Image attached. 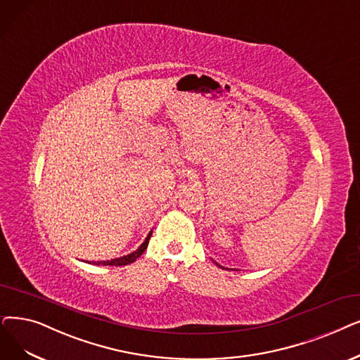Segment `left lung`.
<instances>
[{
	"instance_id": "obj_1",
	"label": "left lung",
	"mask_w": 360,
	"mask_h": 360,
	"mask_svg": "<svg viewBox=\"0 0 360 360\" xmlns=\"http://www.w3.org/2000/svg\"><path fill=\"white\" fill-rule=\"evenodd\" d=\"M214 263H216V262H214ZM216 264H217V263H216ZM217 266H219V268H222V269H226V268H224V266H221V264H217Z\"/></svg>"
}]
</instances>
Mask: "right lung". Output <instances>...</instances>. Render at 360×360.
<instances>
[{
    "instance_id": "add662e5",
    "label": "right lung",
    "mask_w": 360,
    "mask_h": 360,
    "mask_svg": "<svg viewBox=\"0 0 360 360\" xmlns=\"http://www.w3.org/2000/svg\"><path fill=\"white\" fill-rule=\"evenodd\" d=\"M151 233H153V231H150V232H148V236H147V238L144 240V243H143L141 245H139V247L135 250V252H132V253H129V255H127V256H122V257L112 259V260L92 262V264H104V266H124V264H129V263L135 262L139 256H141V255L146 252V248H147V245H148V241H150Z\"/></svg>"
}]
</instances>
